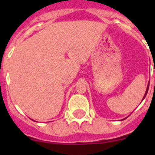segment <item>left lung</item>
I'll return each mask as SVG.
<instances>
[{
	"label": "left lung",
	"mask_w": 155,
	"mask_h": 155,
	"mask_svg": "<svg viewBox=\"0 0 155 155\" xmlns=\"http://www.w3.org/2000/svg\"><path fill=\"white\" fill-rule=\"evenodd\" d=\"M154 72H155V71H154ZM148 88H149V85L147 86V90H146V93H145L144 96H143V98H144L145 97H146V95H147V91H148Z\"/></svg>",
	"instance_id": "1"
}]
</instances>
